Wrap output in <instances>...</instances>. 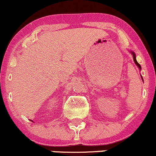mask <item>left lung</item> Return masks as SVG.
Returning <instances> with one entry per match:
<instances>
[{
	"label": "left lung",
	"instance_id": "8db88e82",
	"mask_svg": "<svg viewBox=\"0 0 156 156\" xmlns=\"http://www.w3.org/2000/svg\"><path fill=\"white\" fill-rule=\"evenodd\" d=\"M131 53H132V55H133V61H134V62H135V64H136L137 66H138V67L139 68V69H141V65H140L139 64H138V62H137V61H136V54H135L134 52H131ZM141 79L143 80V78H142V76H141Z\"/></svg>",
	"mask_w": 156,
	"mask_h": 156
}]
</instances>
